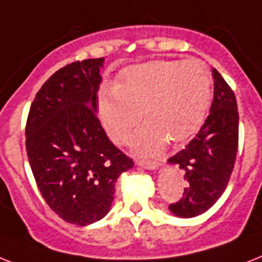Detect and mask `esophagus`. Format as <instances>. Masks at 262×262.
<instances>
[{
    "instance_id": "34e87169",
    "label": "esophagus",
    "mask_w": 262,
    "mask_h": 262,
    "mask_svg": "<svg viewBox=\"0 0 262 262\" xmlns=\"http://www.w3.org/2000/svg\"><path fill=\"white\" fill-rule=\"evenodd\" d=\"M137 165L145 168V169H157L160 167L157 161H137Z\"/></svg>"
}]
</instances>
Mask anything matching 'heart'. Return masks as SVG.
Returning a JSON list of instances; mask_svg holds the SVG:
<instances>
[{
    "label": "heart",
    "mask_w": 262,
    "mask_h": 262,
    "mask_svg": "<svg viewBox=\"0 0 262 262\" xmlns=\"http://www.w3.org/2000/svg\"><path fill=\"white\" fill-rule=\"evenodd\" d=\"M211 98V78L201 60H155L135 66L118 84L103 87L98 97L101 122L116 144H124L141 118L146 124L132 146L155 153L165 141L190 138L205 121Z\"/></svg>",
    "instance_id": "1"
}]
</instances>
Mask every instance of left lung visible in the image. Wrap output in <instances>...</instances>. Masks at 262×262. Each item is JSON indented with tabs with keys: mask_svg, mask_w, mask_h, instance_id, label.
Listing matches in <instances>:
<instances>
[{
	"mask_svg": "<svg viewBox=\"0 0 262 262\" xmlns=\"http://www.w3.org/2000/svg\"><path fill=\"white\" fill-rule=\"evenodd\" d=\"M212 78L214 99L205 124L184 149L168 159V164L182 169L187 183L182 199L169 205L179 218H193L214 206L226 190L237 157V99L215 69Z\"/></svg>",
	"mask_w": 262,
	"mask_h": 262,
	"instance_id": "1",
	"label": "left lung"
}]
</instances>
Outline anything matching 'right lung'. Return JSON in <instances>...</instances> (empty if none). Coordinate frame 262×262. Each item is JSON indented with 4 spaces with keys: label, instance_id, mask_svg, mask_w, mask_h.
<instances>
[{
    "label": "right lung",
    "instance_id": "add662e5",
    "mask_svg": "<svg viewBox=\"0 0 262 262\" xmlns=\"http://www.w3.org/2000/svg\"><path fill=\"white\" fill-rule=\"evenodd\" d=\"M103 60L75 61L55 72L36 94L25 127L28 160L44 201L78 226L110 211L117 179L135 165L97 117Z\"/></svg>",
    "mask_w": 262,
    "mask_h": 262
}]
</instances>
